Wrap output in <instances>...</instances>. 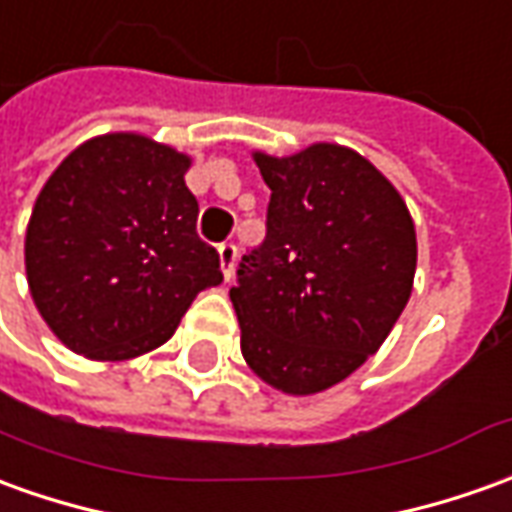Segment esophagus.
<instances>
[{
	"mask_svg": "<svg viewBox=\"0 0 512 512\" xmlns=\"http://www.w3.org/2000/svg\"><path fill=\"white\" fill-rule=\"evenodd\" d=\"M217 256H220L222 276H225V281H231V278H234V267H236V245L234 242H222L220 248H217Z\"/></svg>",
	"mask_w": 512,
	"mask_h": 512,
	"instance_id": "1",
	"label": "esophagus"
}]
</instances>
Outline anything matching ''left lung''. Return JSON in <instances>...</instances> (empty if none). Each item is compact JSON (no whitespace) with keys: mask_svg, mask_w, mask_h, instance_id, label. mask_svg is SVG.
<instances>
[{"mask_svg":"<svg viewBox=\"0 0 512 512\" xmlns=\"http://www.w3.org/2000/svg\"><path fill=\"white\" fill-rule=\"evenodd\" d=\"M270 186L267 236L231 287L248 368L315 396L376 354L410 301L418 242L398 189L351 147L253 153Z\"/></svg>","mask_w":512,"mask_h":512,"instance_id":"1","label":"left lung"}]
</instances>
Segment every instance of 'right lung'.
<instances>
[{"mask_svg":"<svg viewBox=\"0 0 512 512\" xmlns=\"http://www.w3.org/2000/svg\"><path fill=\"white\" fill-rule=\"evenodd\" d=\"M192 155L133 130L63 158L35 197L24 270L38 315L69 351L125 362L175 334L197 292L222 281L197 236L183 175Z\"/></svg>","mask_w":512,"mask_h":512,"instance_id":"right-lung-1","label":"right lung"}]
</instances>
